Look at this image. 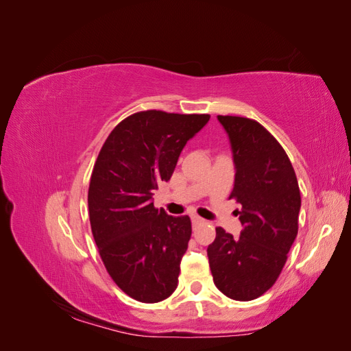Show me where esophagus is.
I'll use <instances>...</instances> for the list:
<instances>
[{"label": "esophagus", "mask_w": 351, "mask_h": 351, "mask_svg": "<svg viewBox=\"0 0 351 351\" xmlns=\"http://www.w3.org/2000/svg\"><path fill=\"white\" fill-rule=\"evenodd\" d=\"M204 222H205L204 218H200V217H197V215H193V217H192V224H193V226H200V224H204Z\"/></svg>", "instance_id": "1"}]
</instances>
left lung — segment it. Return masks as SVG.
I'll return each instance as SVG.
<instances>
[{
  "label": "left lung",
  "mask_w": 351,
  "mask_h": 351,
  "mask_svg": "<svg viewBox=\"0 0 351 351\" xmlns=\"http://www.w3.org/2000/svg\"><path fill=\"white\" fill-rule=\"evenodd\" d=\"M236 167L240 237L217 228L208 258L217 289L232 300L258 299L277 281L299 231L300 189L277 139L258 121L218 115Z\"/></svg>",
  "instance_id": "8db88e82"
}]
</instances>
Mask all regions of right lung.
Segmentation results:
<instances>
[{"label":"right lung","instance_id":"right-lung-1","mask_svg":"<svg viewBox=\"0 0 351 351\" xmlns=\"http://www.w3.org/2000/svg\"><path fill=\"white\" fill-rule=\"evenodd\" d=\"M209 119L136 112L115 125L95 162L88 193L92 234L114 282L137 302L158 303L177 289L192 222L156 209L152 195Z\"/></svg>","mask_w":351,"mask_h":351}]
</instances>
